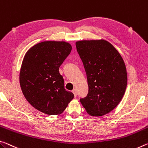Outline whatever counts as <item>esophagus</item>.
<instances>
[{"label": "esophagus", "mask_w": 148, "mask_h": 148, "mask_svg": "<svg viewBox=\"0 0 148 148\" xmlns=\"http://www.w3.org/2000/svg\"><path fill=\"white\" fill-rule=\"evenodd\" d=\"M72 93H74V95L75 97H76V95H77V92H76V90H72Z\"/></svg>", "instance_id": "34e87169"}]
</instances>
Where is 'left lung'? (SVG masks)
Instances as JSON below:
<instances>
[{"label":"left lung","instance_id":"8db88e82","mask_svg":"<svg viewBox=\"0 0 148 148\" xmlns=\"http://www.w3.org/2000/svg\"><path fill=\"white\" fill-rule=\"evenodd\" d=\"M88 84V93L80 102L91 116L112 111L123 98L127 86L125 62L118 51L103 39L76 43Z\"/></svg>","mask_w":148,"mask_h":148}]
</instances>
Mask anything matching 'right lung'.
I'll return each instance as SVG.
<instances>
[{
  "label": "right lung",
  "mask_w": 148,
  "mask_h": 148,
  "mask_svg": "<svg viewBox=\"0 0 148 148\" xmlns=\"http://www.w3.org/2000/svg\"><path fill=\"white\" fill-rule=\"evenodd\" d=\"M64 41L39 43L27 51L20 73V84L25 99L38 111L49 115L60 114L74 95L64 89L59 67L71 52Z\"/></svg>",
  "instance_id": "obj_1"
}]
</instances>
